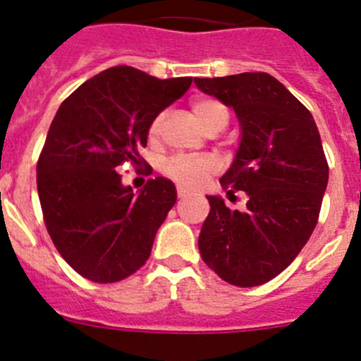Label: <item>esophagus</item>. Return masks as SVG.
Instances as JSON below:
<instances>
[{"label":"esophagus","mask_w":361,"mask_h":361,"mask_svg":"<svg viewBox=\"0 0 361 361\" xmlns=\"http://www.w3.org/2000/svg\"><path fill=\"white\" fill-rule=\"evenodd\" d=\"M188 195H190V191L184 190L183 186H178V188H177V197H178V199H186Z\"/></svg>","instance_id":"obj_1"}]
</instances>
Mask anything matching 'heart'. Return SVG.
Masks as SVG:
<instances>
[{"label":"heart","instance_id":"b5f03b06","mask_svg":"<svg viewBox=\"0 0 361 361\" xmlns=\"http://www.w3.org/2000/svg\"><path fill=\"white\" fill-rule=\"evenodd\" d=\"M193 114L197 119L200 121L204 128L208 132H219L228 124L229 111L224 104L220 103L219 99L213 97H200L193 101L191 104ZM166 121V111H159L157 116L153 117L152 123L148 126V137L149 141L155 142L161 137L162 126ZM164 171L171 180L184 188H199L208 180L209 175L216 171L215 159L208 157V155H175V157L168 159L162 166Z\"/></svg>","mask_w":361,"mask_h":361}]
</instances>
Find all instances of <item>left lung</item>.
<instances>
[{
	"instance_id": "left-lung-1",
	"label": "left lung",
	"mask_w": 361,
	"mask_h": 361,
	"mask_svg": "<svg viewBox=\"0 0 361 361\" xmlns=\"http://www.w3.org/2000/svg\"><path fill=\"white\" fill-rule=\"evenodd\" d=\"M195 85L240 121V146L220 186L229 199L245 193L242 212L208 197L200 257L231 286H262L295 260L318 222L329 180L320 133L311 111L266 72L195 78Z\"/></svg>"
}]
</instances>
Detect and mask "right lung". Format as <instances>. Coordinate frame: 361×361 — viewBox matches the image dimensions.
Instances as JSON below:
<instances>
[{"label":"right lung","instance_id":"obj_1","mask_svg":"<svg viewBox=\"0 0 361 361\" xmlns=\"http://www.w3.org/2000/svg\"><path fill=\"white\" fill-rule=\"evenodd\" d=\"M191 81L114 66L82 82L57 110L37 161V193L56 250L85 279L119 282L149 258L177 191L155 177L133 193L119 168L148 166L139 152L149 123Z\"/></svg>","mask_w":361,"mask_h":361}]
</instances>
